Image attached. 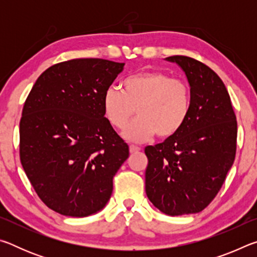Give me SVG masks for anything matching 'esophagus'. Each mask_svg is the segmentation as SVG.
<instances>
[{
  "mask_svg": "<svg viewBox=\"0 0 257 257\" xmlns=\"http://www.w3.org/2000/svg\"><path fill=\"white\" fill-rule=\"evenodd\" d=\"M129 151H130V153H137V152L141 151V147H138L136 145H130Z\"/></svg>",
  "mask_w": 257,
  "mask_h": 257,
  "instance_id": "obj_1",
  "label": "esophagus"
}]
</instances>
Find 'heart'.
Returning <instances> with one entry per match:
<instances>
[{
	"label": "heart",
	"mask_w": 257,
	"mask_h": 257,
	"mask_svg": "<svg viewBox=\"0 0 257 257\" xmlns=\"http://www.w3.org/2000/svg\"><path fill=\"white\" fill-rule=\"evenodd\" d=\"M191 93L188 84L162 71H145L122 81L103 95L104 115L113 127L123 129L136 110L139 118L122 136L130 142L150 141L158 134L167 139L180 132L188 119Z\"/></svg>",
	"instance_id": "1"
}]
</instances>
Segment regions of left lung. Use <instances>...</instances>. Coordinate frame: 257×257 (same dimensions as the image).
Instances as JSON below:
<instances>
[{
  "mask_svg": "<svg viewBox=\"0 0 257 257\" xmlns=\"http://www.w3.org/2000/svg\"><path fill=\"white\" fill-rule=\"evenodd\" d=\"M165 61L185 72L191 107L179 133L145 149V190L164 214H193L213 201L232 167L237 121L228 90L212 69L188 56Z\"/></svg>",
  "mask_w": 257,
  "mask_h": 257,
  "instance_id": "1",
  "label": "left lung"
}]
</instances>
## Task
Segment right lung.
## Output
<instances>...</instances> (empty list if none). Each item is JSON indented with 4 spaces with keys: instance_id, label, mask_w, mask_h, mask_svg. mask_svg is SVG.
I'll list each match as a JSON object with an SVG mask.
<instances>
[{
    "instance_id": "add662e5",
    "label": "right lung",
    "mask_w": 257,
    "mask_h": 257,
    "mask_svg": "<svg viewBox=\"0 0 257 257\" xmlns=\"http://www.w3.org/2000/svg\"><path fill=\"white\" fill-rule=\"evenodd\" d=\"M124 63L75 59L42 73L20 120V161L35 191L66 216L106 205L129 146L104 116L103 95Z\"/></svg>"
}]
</instances>
